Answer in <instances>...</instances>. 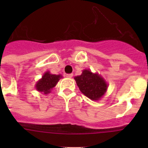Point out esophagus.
<instances>
[{
    "instance_id": "obj_1",
    "label": "esophagus",
    "mask_w": 148,
    "mask_h": 148,
    "mask_svg": "<svg viewBox=\"0 0 148 148\" xmlns=\"http://www.w3.org/2000/svg\"><path fill=\"white\" fill-rule=\"evenodd\" d=\"M73 76V74H72V73L71 74H66V78H71Z\"/></svg>"
}]
</instances>
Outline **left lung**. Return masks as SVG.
<instances>
[{"label": "left lung", "mask_w": 148, "mask_h": 148, "mask_svg": "<svg viewBox=\"0 0 148 148\" xmlns=\"http://www.w3.org/2000/svg\"><path fill=\"white\" fill-rule=\"evenodd\" d=\"M77 85L84 95L92 101H99L108 90V84L98 73L84 70L82 75L74 77Z\"/></svg>", "instance_id": "1"}]
</instances>
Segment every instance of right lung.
<instances>
[{
    "label": "right lung",
    "instance_id": "right-lung-1",
    "mask_svg": "<svg viewBox=\"0 0 148 148\" xmlns=\"http://www.w3.org/2000/svg\"><path fill=\"white\" fill-rule=\"evenodd\" d=\"M62 77L61 74L56 75L50 73V72L47 71L44 73L42 78L36 82L35 86V89L38 92H44L45 95L49 94Z\"/></svg>",
    "mask_w": 148,
    "mask_h": 148
}]
</instances>
